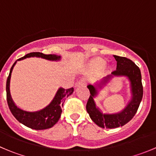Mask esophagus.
<instances>
[{"label":"esophagus","mask_w":156,"mask_h":156,"mask_svg":"<svg viewBox=\"0 0 156 156\" xmlns=\"http://www.w3.org/2000/svg\"><path fill=\"white\" fill-rule=\"evenodd\" d=\"M87 84V79H85V78H81V79H80L79 81H78V86L84 85V84Z\"/></svg>","instance_id":"obj_1"}]
</instances>
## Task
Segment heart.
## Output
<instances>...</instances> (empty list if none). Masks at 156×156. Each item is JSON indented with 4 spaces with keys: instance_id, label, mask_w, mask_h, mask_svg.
Instances as JSON below:
<instances>
[{
    "instance_id": "heart-1",
    "label": "heart",
    "mask_w": 156,
    "mask_h": 156,
    "mask_svg": "<svg viewBox=\"0 0 156 156\" xmlns=\"http://www.w3.org/2000/svg\"><path fill=\"white\" fill-rule=\"evenodd\" d=\"M104 64L105 61L103 59L97 58V59H94L90 61V62L89 63V67L93 70H98V69H101L104 66Z\"/></svg>"
}]
</instances>
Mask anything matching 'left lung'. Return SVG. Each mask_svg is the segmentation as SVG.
I'll return each mask as SVG.
<instances>
[{
    "label": "left lung",
    "mask_w": 156,
    "mask_h": 156,
    "mask_svg": "<svg viewBox=\"0 0 156 156\" xmlns=\"http://www.w3.org/2000/svg\"><path fill=\"white\" fill-rule=\"evenodd\" d=\"M117 62L116 70L103 77L94 84H88L90 95L86 109L93 122L103 128H116L130 122L136 114L143 98L144 90L141 72L136 64L125 57L113 55ZM114 76H125L129 81L130 97L126 106L119 112L103 113L95 104V99Z\"/></svg>",
    "instance_id": "1"
}]
</instances>
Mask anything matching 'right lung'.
I'll return each mask as SVG.
<instances>
[{"mask_svg":"<svg viewBox=\"0 0 156 156\" xmlns=\"http://www.w3.org/2000/svg\"><path fill=\"white\" fill-rule=\"evenodd\" d=\"M30 57H37L47 59L49 61H55L58 62L60 61L62 57L60 56H57L55 54H44L42 53H30L26 54L23 57L17 59L12 66L11 67L10 74L7 80V85H6V91H7V100L11 113L16 118L18 122L24 125L25 126L30 127L34 130H45V129L50 128L57 123L62 113V106H63V103L66 97L72 95L74 92V88L69 89H64L62 87L58 88L56 94L53 100H51L48 106L44 108H41L37 111H27L23 108L18 107L12 100L10 90V84L11 74L12 69L16 64L17 61H21L26 58Z\"/></svg>","mask_w":156,"mask_h":156,"instance_id":"right-lung-1","label":"right lung"}]
</instances>
